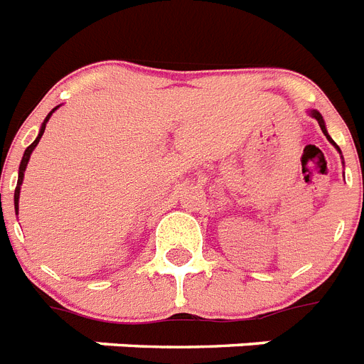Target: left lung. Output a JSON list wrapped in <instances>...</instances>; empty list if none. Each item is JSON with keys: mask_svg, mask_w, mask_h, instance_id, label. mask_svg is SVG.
<instances>
[{"mask_svg": "<svg viewBox=\"0 0 364 364\" xmlns=\"http://www.w3.org/2000/svg\"><path fill=\"white\" fill-rule=\"evenodd\" d=\"M310 116H312V118H316V120H318V124H319V127H321V132H323V135L327 136V139H329V142H333V144H334V148H336V150H338V152H340V148L336 146V142H334L333 139H331V136H329V133H327V127H325L323 116L319 114L318 110H310Z\"/></svg>", "mask_w": 364, "mask_h": 364, "instance_id": "obj_1", "label": "left lung"}]
</instances>
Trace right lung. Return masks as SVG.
Listing matches in <instances>:
<instances>
[{"label":"right lung","instance_id":"right-lung-1","mask_svg":"<svg viewBox=\"0 0 364 364\" xmlns=\"http://www.w3.org/2000/svg\"><path fill=\"white\" fill-rule=\"evenodd\" d=\"M58 109V107H56ZM56 109H52L50 112H48V116L45 118V122H43V126H41L39 129V135H37V139H35L33 142H31L30 146L26 148L24 156H22V161H20V168H18V182H16V190H14V210H16V214H18V197H20V186H22V180H24V173H26V167H28V161H30V156L31 152L35 150V146L39 144L41 136H43V133H45V127H46V122H48V118L52 116V112Z\"/></svg>","mask_w":364,"mask_h":364}]
</instances>
